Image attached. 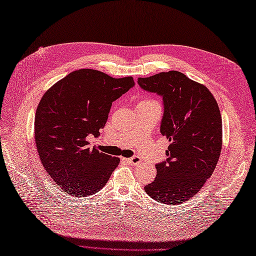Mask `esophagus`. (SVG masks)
Returning a JSON list of instances; mask_svg holds the SVG:
<instances>
[{"label":"esophagus","instance_id":"1","mask_svg":"<svg viewBox=\"0 0 256 256\" xmlns=\"http://www.w3.org/2000/svg\"><path fill=\"white\" fill-rule=\"evenodd\" d=\"M128 160L130 162H131V164H133V165H138V162H140V160H142V158H140V156H136V155H135V156L131 157V158H128Z\"/></svg>","mask_w":256,"mask_h":256}]
</instances>
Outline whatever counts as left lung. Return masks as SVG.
Returning <instances> with one entry per match:
<instances>
[{"mask_svg": "<svg viewBox=\"0 0 256 256\" xmlns=\"http://www.w3.org/2000/svg\"><path fill=\"white\" fill-rule=\"evenodd\" d=\"M143 90L162 99L160 133L170 142L167 160L157 162V175L145 186L150 198L180 204L197 194L214 172L222 146L221 114L214 96L180 72L138 78Z\"/></svg>", "mask_w": 256, "mask_h": 256, "instance_id": "1", "label": "left lung"}]
</instances>
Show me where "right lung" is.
<instances>
[{"label": "right lung", "instance_id": "add662e5", "mask_svg": "<svg viewBox=\"0 0 256 256\" xmlns=\"http://www.w3.org/2000/svg\"><path fill=\"white\" fill-rule=\"evenodd\" d=\"M135 86L94 69L70 72L42 96L35 114V142L47 174L64 192L86 197L104 187L118 165L91 148L88 138L104 128L112 102Z\"/></svg>", "mask_w": 256, "mask_h": 256}]
</instances>
